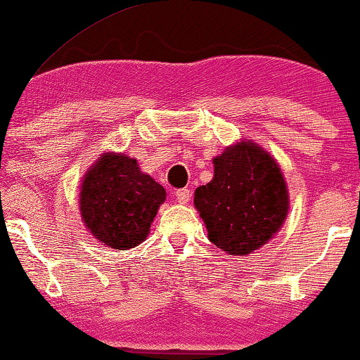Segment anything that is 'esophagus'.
<instances>
[{
	"instance_id": "1",
	"label": "esophagus",
	"mask_w": 360,
	"mask_h": 360,
	"mask_svg": "<svg viewBox=\"0 0 360 360\" xmlns=\"http://www.w3.org/2000/svg\"><path fill=\"white\" fill-rule=\"evenodd\" d=\"M190 195H191V193H190L188 188H180V190L175 191V198H176V201H179V203H181V205L188 203Z\"/></svg>"
}]
</instances>
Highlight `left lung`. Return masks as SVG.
Returning <instances> with one entry per match:
<instances>
[{
    "instance_id": "left-lung-1",
    "label": "left lung",
    "mask_w": 360,
    "mask_h": 360,
    "mask_svg": "<svg viewBox=\"0 0 360 360\" xmlns=\"http://www.w3.org/2000/svg\"><path fill=\"white\" fill-rule=\"evenodd\" d=\"M208 238L231 255L264 245L283 224L288 191L277 162L259 146L240 142L214 159V176L195 191Z\"/></svg>"
}]
</instances>
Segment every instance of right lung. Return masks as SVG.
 <instances>
[{"instance_id": "add662e5", "label": "right lung", "mask_w": 360, "mask_h": 360, "mask_svg": "<svg viewBox=\"0 0 360 360\" xmlns=\"http://www.w3.org/2000/svg\"><path fill=\"white\" fill-rule=\"evenodd\" d=\"M164 201V186L142 174L136 159L106 154L83 180L80 211L98 240L108 248L126 250L147 238Z\"/></svg>"}]
</instances>
